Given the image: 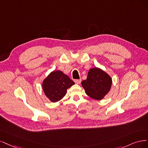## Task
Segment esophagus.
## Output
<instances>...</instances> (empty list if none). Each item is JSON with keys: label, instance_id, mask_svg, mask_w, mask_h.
I'll list each match as a JSON object with an SVG mask.
<instances>
[{"label": "esophagus", "instance_id": "esophagus-1", "mask_svg": "<svg viewBox=\"0 0 148 148\" xmlns=\"http://www.w3.org/2000/svg\"><path fill=\"white\" fill-rule=\"evenodd\" d=\"M81 81H82L81 79H75L74 80V82L75 84H80V82H81Z\"/></svg>", "mask_w": 148, "mask_h": 148}]
</instances>
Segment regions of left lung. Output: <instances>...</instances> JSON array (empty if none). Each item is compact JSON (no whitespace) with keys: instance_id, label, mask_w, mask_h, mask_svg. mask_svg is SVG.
<instances>
[{"instance_id":"1","label":"left lung","mask_w":148,"mask_h":148,"mask_svg":"<svg viewBox=\"0 0 148 148\" xmlns=\"http://www.w3.org/2000/svg\"><path fill=\"white\" fill-rule=\"evenodd\" d=\"M81 84L90 98L101 100L110 90L112 79L102 69L94 68L89 70L87 79Z\"/></svg>"}]
</instances>
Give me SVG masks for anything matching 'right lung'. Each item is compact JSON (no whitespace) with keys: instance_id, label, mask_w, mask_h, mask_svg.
Listing matches in <instances>:
<instances>
[{"instance_id":"obj_1","label":"right lung","mask_w":148,"mask_h":148,"mask_svg":"<svg viewBox=\"0 0 148 148\" xmlns=\"http://www.w3.org/2000/svg\"><path fill=\"white\" fill-rule=\"evenodd\" d=\"M75 83L61 71L51 72L44 80L42 88L46 97L51 102H57L63 98L67 89Z\"/></svg>"}]
</instances>
